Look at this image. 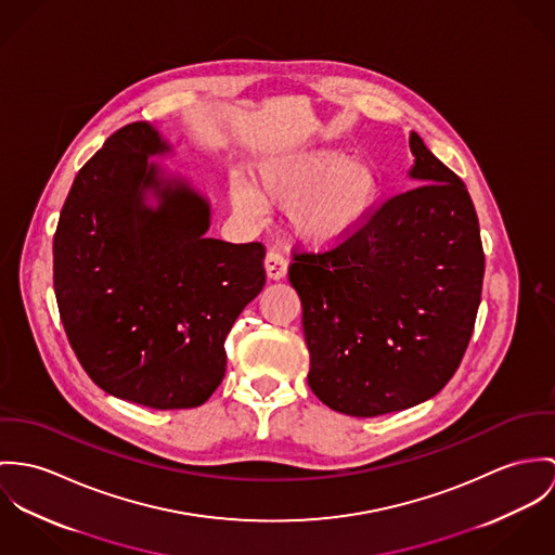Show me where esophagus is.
Returning <instances> with one entry per match:
<instances>
[{"label":"esophagus","instance_id":"34e87169","mask_svg":"<svg viewBox=\"0 0 555 555\" xmlns=\"http://www.w3.org/2000/svg\"><path fill=\"white\" fill-rule=\"evenodd\" d=\"M263 266H266L268 279H272V281H281L287 274V259L279 250H270L266 255Z\"/></svg>","mask_w":555,"mask_h":555}]
</instances>
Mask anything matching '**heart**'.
Returning a JSON list of instances; mask_svg holds the SVG:
<instances>
[{
    "mask_svg": "<svg viewBox=\"0 0 555 555\" xmlns=\"http://www.w3.org/2000/svg\"><path fill=\"white\" fill-rule=\"evenodd\" d=\"M257 189L274 204L292 207L294 230L312 245L332 247L353 236L370 217L378 179L364 162L338 149L270 159L255 172ZM232 204L245 215L261 210L259 195L243 181L230 186Z\"/></svg>",
    "mask_w": 555,
    "mask_h": 555,
    "instance_id": "heart-1",
    "label": "heart"
}]
</instances>
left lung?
Masks as SVG:
<instances>
[{
    "label": "left lung",
    "instance_id": "obj_1",
    "mask_svg": "<svg viewBox=\"0 0 555 555\" xmlns=\"http://www.w3.org/2000/svg\"><path fill=\"white\" fill-rule=\"evenodd\" d=\"M415 186L336 247L294 250L308 385L332 411L376 417L436 396L470 343L486 272L462 179L411 131Z\"/></svg>",
    "mask_w": 555,
    "mask_h": 555
}]
</instances>
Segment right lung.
Returning a JSON list of instances; mask_svg holds the SVG:
<instances>
[{
  "instance_id": "1",
  "label": "right lung",
  "mask_w": 555,
  "mask_h": 555,
  "mask_svg": "<svg viewBox=\"0 0 555 555\" xmlns=\"http://www.w3.org/2000/svg\"><path fill=\"white\" fill-rule=\"evenodd\" d=\"M168 151L144 121L115 131L78 170L53 238L55 298L80 366L106 393L157 411L212 396L225 336L266 283L263 245L206 238L208 202L149 162Z\"/></svg>"
}]
</instances>
